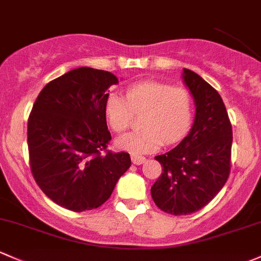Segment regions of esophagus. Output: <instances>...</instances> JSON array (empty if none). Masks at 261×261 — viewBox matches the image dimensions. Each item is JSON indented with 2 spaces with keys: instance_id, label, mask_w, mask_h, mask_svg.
I'll return each mask as SVG.
<instances>
[{
  "instance_id": "esophagus-1",
  "label": "esophagus",
  "mask_w": 261,
  "mask_h": 261,
  "mask_svg": "<svg viewBox=\"0 0 261 261\" xmlns=\"http://www.w3.org/2000/svg\"><path fill=\"white\" fill-rule=\"evenodd\" d=\"M131 160H133V163L135 164V165H141L142 163H145V160H146V159H145L144 156L131 155Z\"/></svg>"
}]
</instances>
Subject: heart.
I'll use <instances>...</instances> for the list:
<instances>
[{"label":"heart","mask_w":261,"mask_h":261,"mask_svg":"<svg viewBox=\"0 0 261 261\" xmlns=\"http://www.w3.org/2000/svg\"><path fill=\"white\" fill-rule=\"evenodd\" d=\"M142 130L126 134L116 140V146L133 153L158 150L163 141L175 144L189 131L193 120V96L186 87L167 82L146 80L125 89L123 97L109 94L103 103L106 122L114 133L130 127L134 115H141Z\"/></svg>","instance_id":"heart-1"}]
</instances>
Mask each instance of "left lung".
<instances>
[{
	"instance_id": "8db88e82",
	"label": "left lung",
	"mask_w": 261,
	"mask_h": 261,
	"mask_svg": "<svg viewBox=\"0 0 261 261\" xmlns=\"http://www.w3.org/2000/svg\"><path fill=\"white\" fill-rule=\"evenodd\" d=\"M182 79L195 100V121L175 149L155 158L163 172L151 188L153 202L171 215H189L209 204L231 169L232 128L223 98L194 71L184 68Z\"/></svg>"
}]
</instances>
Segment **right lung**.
Returning a JSON list of instances; mask_svg holds the SVG:
<instances>
[{"mask_svg":"<svg viewBox=\"0 0 261 261\" xmlns=\"http://www.w3.org/2000/svg\"><path fill=\"white\" fill-rule=\"evenodd\" d=\"M111 72L79 67L48 82L27 123L30 167L54 202L81 213L101 206L131 165L127 152L108 150L103 103L117 84Z\"/></svg>","mask_w":261,"mask_h":261,"instance_id":"1","label":"right lung"}]
</instances>
